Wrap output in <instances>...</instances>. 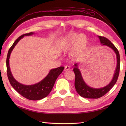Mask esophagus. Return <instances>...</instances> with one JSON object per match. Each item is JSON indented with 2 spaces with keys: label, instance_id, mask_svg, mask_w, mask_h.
Segmentation results:
<instances>
[{
  "label": "esophagus",
  "instance_id": "1",
  "mask_svg": "<svg viewBox=\"0 0 126 126\" xmlns=\"http://www.w3.org/2000/svg\"><path fill=\"white\" fill-rule=\"evenodd\" d=\"M70 69V66H65V68H64V70L65 71H68V70H69Z\"/></svg>",
  "mask_w": 126,
  "mask_h": 126
}]
</instances>
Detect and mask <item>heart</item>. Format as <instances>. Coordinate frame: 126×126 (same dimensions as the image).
Wrapping results in <instances>:
<instances>
[{
    "label": "heart",
    "instance_id": "obj_1",
    "mask_svg": "<svg viewBox=\"0 0 126 126\" xmlns=\"http://www.w3.org/2000/svg\"><path fill=\"white\" fill-rule=\"evenodd\" d=\"M87 43V37L84 34L71 33L60 39L58 48L62 52H66L73 47L70 55L71 57H75L85 49Z\"/></svg>",
    "mask_w": 126,
    "mask_h": 126
}]
</instances>
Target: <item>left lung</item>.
I'll return each mask as SVG.
<instances>
[{
  "label": "left lung",
  "instance_id": "obj_1",
  "mask_svg": "<svg viewBox=\"0 0 126 126\" xmlns=\"http://www.w3.org/2000/svg\"><path fill=\"white\" fill-rule=\"evenodd\" d=\"M100 41L101 46H107L110 47L115 53L117 59V65L115 70L114 76L111 81L104 87L95 88L87 85L84 81L81 72L79 68V64L76 63L74 66V72L75 74V87L76 92L83 97L88 98H98L107 93L113 87L118 79L120 66V58L119 51L112 43L105 37L98 36Z\"/></svg>",
  "mask_w": 126,
  "mask_h": 126
}]
</instances>
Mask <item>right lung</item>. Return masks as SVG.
I'll return each mask as SVG.
<instances>
[{"mask_svg":"<svg viewBox=\"0 0 126 126\" xmlns=\"http://www.w3.org/2000/svg\"><path fill=\"white\" fill-rule=\"evenodd\" d=\"M34 33V32H30L24 34L19 37H18V38L16 39V41L13 43L11 47L10 48L7 53L6 58V67L8 79H9L10 84L12 87L23 97L29 99V100L36 101L44 98L49 94L51 91L52 89L56 79H57L58 76L62 73L64 67L60 66V67L51 69L49 74L47 75V76L44 79H43L41 81L34 84L25 85L16 81V79L13 77L10 70L9 59L11 53L16 44L21 39H22L24 36H31Z\"/></svg>","mask_w":126,"mask_h":126,"instance_id":"right-lung-1","label":"right lung"}]
</instances>
